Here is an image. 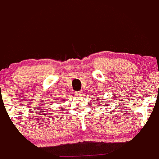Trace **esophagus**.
Returning <instances> with one entry per match:
<instances>
[{"instance_id": "obj_1", "label": "esophagus", "mask_w": 159, "mask_h": 159, "mask_svg": "<svg viewBox=\"0 0 159 159\" xmlns=\"http://www.w3.org/2000/svg\"><path fill=\"white\" fill-rule=\"evenodd\" d=\"M83 92L82 91H79V92H75V95L76 96H82Z\"/></svg>"}]
</instances>
